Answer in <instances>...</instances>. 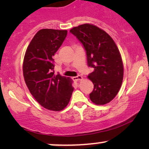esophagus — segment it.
Masks as SVG:
<instances>
[{
  "instance_id": "34e87169",
  "label": "esophagus",
  "mask_w": 149,
  "mask_h": 149,
  "mask_svg": "<svg viewBox=\"0 0 149 149\" xmlns=\"http://www.w3.org/2000/svg\"><path fill=\"white\" fill-rule=\"evenodd\" d=\"M73 79L74 81L76 82H78V81H80V80H83V77L81 76H76V77H73Z\"/></svg>"
}]
</instances>
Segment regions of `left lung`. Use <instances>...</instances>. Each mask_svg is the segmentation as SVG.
Instances as JSON below:
<instances>
[{
  "mask_svg": "<svg viewBox=\"0 0 149 149\" xmlns=\"http://www.w3.org/2000/svg\"><path fill=\"white\" fill-rule=\"evenodd\" d=\"M82 42L89 66L94 71L88 78L93 83L90 100L96 105L109 103L118 93L123 79V63L113 38L105 31L92 24H84L70 30Z\"/></svg>",
  "mask_w": 149,
  "mask_h": 149,
  "instance_id": "left-lung-1",
  "label": "left lung"
}]
</instances>
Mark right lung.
Here are the masks:
<instances>
[{"label":"right lung","mask_w":149,"mask_h":149,"mask_svg":"<svg viewBox=\"0 0 149 149\" xmlns=\"http://www.w3.org/2000/svg\"><path fill=\"white\" fill-rule=\"evenodd\" d=\"M66 35V30H39L24 57V78L31 94L42 107L54 111L65 109L73 91L71 78L55 75L54 72L52 57Z\"/></svg>","instance_id":"obj_1"}]
</instances>
